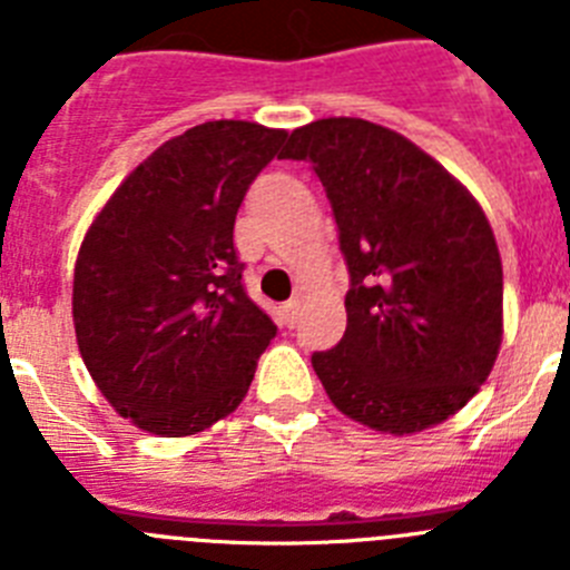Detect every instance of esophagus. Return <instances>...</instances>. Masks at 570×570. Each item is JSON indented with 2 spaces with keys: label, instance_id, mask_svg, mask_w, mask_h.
<instances>
[{
  "label": "esophagus",
  "instance_id": "obj_1",
  "mask_svg": "<svg viewBox=\"0 0 570 570\" xmlns=\"http://www.w3.org/2000/svg\"><path fill=\"white\" fill-rule=\"evenodd\" d=\"M296 320H299V299H288L285 305H282V325L294 328Z\"/></svg>",
  "mask_w": 570,
  "mask_h": 570
}]
</instances>
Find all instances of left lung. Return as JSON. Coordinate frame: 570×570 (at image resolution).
Instances as JSON below:
<instances>
[{
  "label": "left lung",
  "instance_id": "1",
  "mask_svg": "<svg viewBox=\"0 0 570 570\" xmlns=\"http://www.w3.org/2000/svg\"><path fill=\"white\" fill-rule=\"evenodd\" d=\"M282 159L320 176L345 256L347 328L311 365L342 414L414 434L456 414L502 342V262L485 214L425 150L334 116L291 134Z\"/></svg>",
  "mask_w": 570,
  "mask_h": 570
}]
</instances>
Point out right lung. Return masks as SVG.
<instances>
[{"label":"right lung","mask_w":570,"mask_h":570,"mask_svg":"<svg viewBox=\"0 0 570 570\" xmlns=\"http://www.w3.org/2000/svg\"><path fill=\"white\" fill-rule=\"evenodd\" d=\"M285 130L219 119L145 159L85 234L73 325L105 400L142 431L188 436L245 400L276 325L245 291L236 210Z\"/></svg>","instance_id":"obj_1"}]
</instances>
